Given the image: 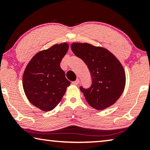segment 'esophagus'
<instances>
[{"mask_svg": "<svg viewBox=\"0 0 150 150\" xmlns=\"http://www.w3.org/2000/svg\"><path fill=\"white\" fill-rule=\"evenodd\" d=\"M79 80L78 79H77L76 80V81H73V82H72V84L77 85H78V84H79Z\"/></svg>", "mask_w": 150, "mask_h": 150, "instance_id": "obj_1", "label": "esophagus"}]
</instances>
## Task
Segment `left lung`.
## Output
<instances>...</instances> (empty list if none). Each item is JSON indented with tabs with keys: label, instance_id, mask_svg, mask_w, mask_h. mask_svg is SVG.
<instances>
[{
	"label": "left lung",
	"instance_id": "1",
	"mask_svg": "<svg viewBox=\"0 0 150 150\" xmlns=\"http://www.w3.org/2000/svg\"><path fill=\"white\" fill-rule=\"evenodd\" d=\"M71 47L87 65L92 78L89 88L80 87L87 103L98 110L114 105L126 84L125 72L118 59L105 48L87 43H73Z\"/></svg>",
	"mask_w": 150,
	"mask_h": 150
}]
</instances>
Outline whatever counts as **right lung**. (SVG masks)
Listing matches in <instances>:
<instances>
[{
	"label": "right lung",
	"instance_id": "right-lung-1",
	"mask_svg": "<svg viewBox=\"0 0 150 150\" xmlns=\"http://www.w3.org/2000/svg\"><path fill=\"white\" fill-rule=\"evenodd\" d=\"M68 49L67 43H63L42 50L32 57L24 70V93L30 102L43 111L55 108L70 85L60 67Z\"/></svg>",
	"mask_w": 150,
	"mask_h": 150
}]
</instances>
